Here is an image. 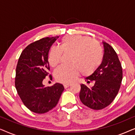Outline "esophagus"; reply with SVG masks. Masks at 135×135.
<instances>
[{
	"label": "esophagus",
	"instance_id": "esophagus-1",
	"mask_svg": "<svg viewBox=\"0 0 135 135\" xmlns=\"http://www.w3.org/2000/svg\"><path fill=\"white\" fill-rule=\"evenodd\" d=\"M69 86H71V84H64V87L65 88L69 87Z\"/></svg>",
	"mask_w": 135,
	"mask_h": 135
}]
</instances>
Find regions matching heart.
Listing matches in <instances>:
<instances>
[{"label":"heart","instance_id":"1","mask_svg":"<svg viewBox=\"0 0 135 135\" xmlns=\"http://www.w3.org/2000/svg\"><path fill=\"white\" fill-rule=\"evenodd\" d=\"M62 52L71 53V65L61 66L55 71V79L62 83L73 82L81 71L84 75L93 74L101 65L103 50L96 40L81 35L66 36L61 40L59 47H53L49 51V64L56 67L60 64Z\"/></svg>","mask_w":135,"mask_h":135}]
</instances>
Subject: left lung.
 <instances>
[{"mask_svg":"<svg viewBox=\"0 0 135 135\" xmlns=\"http://www.w3.org/2000/svg\"><path fill=\"white\" fill-rule=\"evenodd\" d=\"M104 56L99 67L89 77L87 83L94 81L95 85L88 88L80 85V101L85 106L94 110L108 106L117 96L122 80V68L119 57L109 44L103 42Z\"/></svg>","mask_w":135,"mask_h":135,"instance_id":"1","label":"left lung"}]
</instances>
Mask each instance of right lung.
<instances>
[{"instance_id":"add662e5","label":"right lung","mask_w":135,"mask_h":135,"mask_svg":"<svg viewBox=\"0 0 135 135\" xmlns=\"http://www.w3.org/2000/svg\"><path fill=\"white\" fill-rule=\"evenodd\" d=\"M59 37L42 38L27 45L20 55L16 68L15 85L23 104L31 111L44 114L58 104L64 88L56 83L51 86L42 84L49 73L48 55ZM50 79H52L49 75Z\"/></svg>"}]
</instances>
